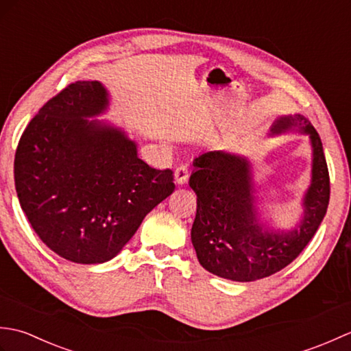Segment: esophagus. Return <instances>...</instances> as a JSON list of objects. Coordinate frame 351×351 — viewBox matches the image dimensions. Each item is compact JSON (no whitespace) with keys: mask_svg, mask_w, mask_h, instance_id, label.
I'll return each instance as SVG.
<instances>
[{"mask_svg":"<svg viewBox=\"0 0 351 351\" xmlns=\"http://www.w3.org/2000/svg\"><path fill=\"white\" fill-rule=\"evenodd\" d=\"M189 176H190V170L187 164H181V166H178L175 170V182L178 185H182L189 181Z\"/></svg>","mask_w":351,"mask_h":351,"instance_id":"34e87169","label":"esophagus"}]
</instances>
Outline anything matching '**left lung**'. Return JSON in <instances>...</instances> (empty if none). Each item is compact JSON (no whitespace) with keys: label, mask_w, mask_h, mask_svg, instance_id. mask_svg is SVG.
<instances>
[{"label":"left lung","mask_w":351,"mask_h":351,"mask_svg":"<svg viewBox=\"0 0 351 351\" xmlns=\"http://www.w3.org/2000/svg\"><path fill=\"white\" fill-rule=\"evenodd\" d=\"M294 128L309 134L314 158L304 215L289 232H276L259 221L252 167L244 156L211 151L193 162L190 187L197 196V210L191 243L205 270L235 282L263 279L293 263L315 235L329 205V170L322 138L306 117H279L270 131L274 136Z\"/></svg>","instance_id":"left-lung-1"}]
</instances>
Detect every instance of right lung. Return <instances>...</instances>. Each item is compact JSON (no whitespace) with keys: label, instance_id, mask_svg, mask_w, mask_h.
I'll return each instance as SVG.
<instances>
[{"label":"right lung","instance_id":"add662e5","mask_svg":"<svg viewBox=\"0 0 351 351\" xmlns=\"http://www.w3.org/2000/svg\"><path fill=\"white\" fill-rule=\"evenodd\" d=\"M107 107L99 81H75L29 121L14 155V187L29 225L77 264L114 258L175 190L173 171L147 166L122 130L87 121Z\"/></svg>","mask_w":351,"mask_h":351}]
</instances>
